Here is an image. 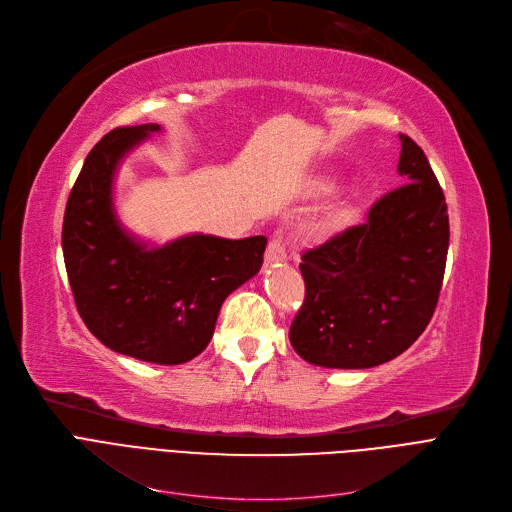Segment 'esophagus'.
Segmentation results:
<instances>
[{"mask_svg":"<svg viewBox=\"0 0 512 512\" xmlns=\"http://www.w3.org/2000/svg\"><path fill=\"white\" fill-rule=\"evenodd\" d=\"M264 260H266V264H279V262H285V260H287L285 244L281 242L279 237L270 239V242H268L266 252H264Z\"/></svg>","mask_w":512,"mask_h":512,"instance_id":"obj_1","label":"esophagus"}]
</instances>
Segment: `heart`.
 <instances>
[{"label": "heart", "instance_id": "heart-1", "mask_svg": "<svg viewBox=\"0 0 512 512\" xmlns=\"http://www.w3.org/2000/svg\"><path fill=\"white\" fill-rule=\"evenodd\" d=\"M333 190H335V179H330L328 175H314L306 182L302 194L306 198H320V196L330 194ZM351 217H353V206L349 202L335 204V206L326 208L324 213L312 223L310 233H312V237L324 242V239H330L337 233H341L351 223Z\"/></svg>", "mask_w": 512, "mask_h": 512}]
</instances>
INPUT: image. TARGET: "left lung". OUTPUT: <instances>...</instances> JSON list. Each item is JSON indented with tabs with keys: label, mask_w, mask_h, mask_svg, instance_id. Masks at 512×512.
Returning <instances> with one entry per match:
<instances>
[{
	"label": "left lung",
	"mask_w": 512,
	"mask_h": 512,
	"mask_svg": "<svg viewBox=\"0 0 512 512\" xmlns=\"http://www.w3.org/2000/svg\"><path fill=\"white\" fill-rule=\"evenodd\" d=\"M399 138L397 171L407 184L384 194L368 223L302 256L306 299L289 341L308 364L359 370L390 362L436 310L450 235L446 200L424 150Z\"/></svg>",
	"instance_id": "8db88e82"
}]
</instances>
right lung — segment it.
Masks as SVG:
<instances>
[{
	"label": "right lung",
	"instance_id": "obj_1",
	"mask_svg": "<svg viewBox=\"0 0 512 512\" xmlns=\"http://www.w3.org/2000/svg\"><path fill=\"white\" fill-rule=\"evenodd\" d=\"M159 124L115 128L90 150L70 192L62 248L80 318L105 347L159 366L186 364L213 339L225 297L262 266L266 237L192 233L148 246L119 223L113 179Z\"/></svg>",
	"mask_w": 512,
	"mask_h": 512
}]
</instances>
